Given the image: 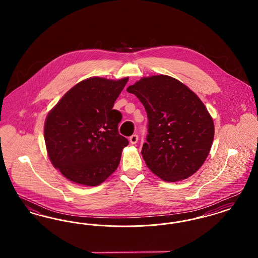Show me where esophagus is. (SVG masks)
Instances as JSON below:
<instances>
[{
  "label": "esophagus",
  "instance_id": "1",
  "mask_svg": "<svg viewBox=\"0 0 258 258\" xmlns=\"http://www.w3.org/2000/svg\"><path fill=\"white\" fill-rule=\"evenodd\" d=\"M130 142H131V143H132L133 145H135V144H136V143L138 142V135H132V136L130 137Z\"/></svg>",
  "mask_w": 258,
  "mask_h": 258
}]
</instances>
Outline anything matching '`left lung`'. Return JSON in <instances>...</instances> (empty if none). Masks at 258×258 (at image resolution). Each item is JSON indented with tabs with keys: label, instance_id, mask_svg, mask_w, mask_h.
Instances as JSON below:
<instances>
[{
	"label": "left lung",
	"instance_id": "1",
	"mask_svg": "<svg viewBox=\"0 0 258 258\" xmlns=\"http://www.w3.org/2000/svg\"><path fill=\"white\" fill-rule=\"evenodd\" d=\"M126 91L147 112V142L142 157L165 182L187 179L202 166L213 144L215 126L206 106L188 87L171 76L143 77Z\"/></svg>",
	"mask_w": 258,
	"mask_h": 258
}]
</instances>
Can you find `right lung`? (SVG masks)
<instances>
[{
    "label": "right lung",
    "instance_id": "right-lung-1",
    "mask_svg": "<svg viewBox=\"0 0 258 258\" xmlns=\"http://www.w3.org/2000/svg\"><path fill=\"white\" fill-rule=\"evenodd\" d=\"M127 80L87 78L49 111L44 123L47 154L68 180L95 186L117 169L128 141L118 133L122 114L113 106Z\"/></svg>",
    "mask_w": 258,
    "mask_h": 258
}]
</instances>
